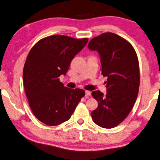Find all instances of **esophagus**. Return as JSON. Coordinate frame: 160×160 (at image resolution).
<instances>
[{"instance_id": "34e87169", "label": "esophagus", "mask_w": 160, "mask_h": 160, "mask_svg": "<svg viewBox=\"0 0 160 160\" xmlns=\"http://www.w3.org/2000/svg\"><path fill=\"white\" fill-rule=\"evenodd\" d=\"M85 95L87 96V97H88V96H90V95H91V92H90V91L86 90V91H85Z\"/></svg>"}]
</instances>
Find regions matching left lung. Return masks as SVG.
I'll list each match as a JSON object with an SVG mask.
<instances>
[{
	"label": "left lung",
	"instance_id": "1",
	"mask_svg": "<svg viewBox=\"0 0 160 160\" xmlns=\"http://www.w3.org/2000/svg\"><path fill=\"white\" fill-rule=\"evenodd\" d=\"M98 51L101 71L108 77L107 94L93 91L98 107L91 113L96 125L113 128L121 123L132 109L139 87V69L136 52L128 40L112 32H105L92 38L88 45Z\"/></svg>",
	"mask_w": 160,
	"mask_h": 160
}]
</instances>
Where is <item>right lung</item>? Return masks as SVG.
Returning <instances> with one entry per match:
<instances>
[{
	"mask_svg": "<svg viewBox=\"0 0 160 160\" xmlns=\"http://www.w3.org/2000/svg\"><path fill=\"white\" fill-rule=\"evenodd\" d=\"M88 41L55 35L39 40L29 52L22 72L25 92L35 117L45 125L69 120L84 97V90L65 87L58 78L66 75L73 58Z\"/></svg>",
	"mask_w": 160,
	"mask_h": 160,
	"instance_id": "obj_1",
	"label": "right lung"
}]
</instances>
